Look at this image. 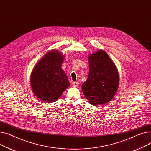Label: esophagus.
I'll use <instances>...</instances> for the list:
<instances>
[{
  "mask_svg": "<svg viewBox=\"0 0 151 151\" xmlns=\"http://www.w3.org/2000/svg\"><path fill=\"white\" fill-rule=\"evenodd\" d=\"M73 86H74V87H77V86H79V82H73Z\"/></svg>",
  "mask_w": 151,
  "mask_h": 151,
  "instance_id": "obj_1",
  "label": "esophagus"
}]
</instances>
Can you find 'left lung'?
I'll use <instances>...</instances> for the list:
<instances>
[{"instance_id": "obj_1", "label": "left lung", "mask_w": 151, "mask_h": 151, "mask_svg": "<svg viewBox=\"0 0 151 151\" xmlns=\"http://www.w3.org/2000/svg\"><path fill=\"white\" fill-rule=\"evenodd\" d=\"M88 58L89 74L82 85L83 93L92 105L107 104L118 89L119 77L117 68L103 50H97Z\"/></svg>"}]
</instances>
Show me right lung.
Wrapping results in <instances>:
<instances>
[{
	"label": "right lung",
	"instance_id": "1",
	"mask_svg": "<svg viewBox=\"0 0 151 151\" xmlns=\"http://www.w3.org/2000/svg\"><path fill=\"white\" fill-rule=\"evenodd\" d=\"M65 56L57 50L48 52L33 68L30 84L34 94L47 103L57 101L68 88V77L61 68Z\"/></svg>",
	"mask_w": 151,
	"mask_h": 151
}]
</instances>
